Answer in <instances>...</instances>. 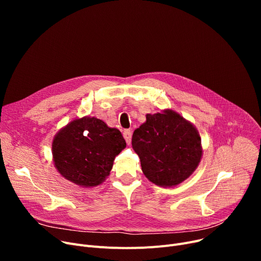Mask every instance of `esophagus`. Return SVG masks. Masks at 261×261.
<instances>
[{
  "label": "esophagus",
  "mask_w": 261,
  "mask_h": 261,
  "mask_svg": "<svg viewBox=\"0 0 261 261\" xmlns=\"http://www.w3.org/2000/svg\"><path fill=\"white\" fill-rule=\"evenodd\" d=\"M122 135H123V138H125V140H126L127 144L129 145V144L131 143V138H132V133H131V131H130L129 129H126L125 131H123Z\"/></svg>",
  "instance_id": "obj_1"
}]
</instances>
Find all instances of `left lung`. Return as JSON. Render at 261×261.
I'll list each match as a JSON object with an SVG mask.
<instances>
[{
  "label": "left lung",
  "instance_id": "left-lung-1",
  "mask_svg": "<svg viewBox=\"0 0 261 261\" xmlns=\"http://www.w3.org/2000/svg\"><path fill=\"white\" fill-rule=\"evenodd\" d=\"M132 135V147L149 181L159 186L182 183L198 167L201 139L196 128L171 110L147 114Z\"/></svg>",
  "mask_w": 261,
  "mask_h": 261
}]
</instances>
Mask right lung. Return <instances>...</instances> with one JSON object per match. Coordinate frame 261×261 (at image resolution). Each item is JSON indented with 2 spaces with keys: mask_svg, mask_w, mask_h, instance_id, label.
<instances>
[{
  "mask_svg": "<svg viewBox=\"0 0 261 261\" xmlns=\"http://www.w3.org/2000/svg\"><path fill=\"white\" fill-rule=\"evenodd\" d=\"M125 147L118 129L109 128L98 118L84 117L68 123L55 136L53 156L65 179L92 187L105 181L115 156Z\"/></svg>",
  "mask_w": 261,
  "mask_h": 261,
  "instance_id": "obj_1",
  "label": "right lung"
}]
</instances>
